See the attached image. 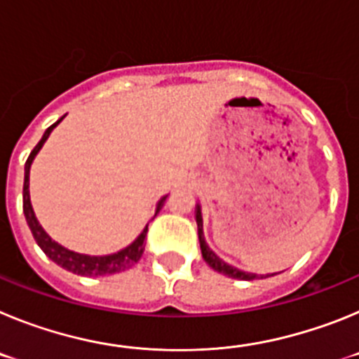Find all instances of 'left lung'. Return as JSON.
I'll list each match as a JSON object with an SVG mask.
<instances>
[{
  "label": "left lung",
  "mask_w": 359,
  "mask_h": 359,
  "mask_svg": "<svg viewBox=\"0 0 359 359\" xmlns=\"http://www.w3.org/2000/svg\"><path fill=\"white\" fill-rule=\"evenodd\" d=\"M196 223H198V236H199V244H201V255L210 268H214L215 271L228 275V277L231 278H239V280H253V278H259V275L246 273V271H241V269L226 264V262L221 261V259H219V257L208 248L207 243H205V237H203V217H201V210H199V207H198V212H196Z\"/></svg>",
  "instance_id": "left-lung-1"
}]
</instances>
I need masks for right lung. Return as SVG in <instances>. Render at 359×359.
Instances as JSON below:
<instances>
[{
  "mask_svg": "<svg viewBox=\"0 0 359 359\" xmlns=\"http://www.w3.org/2000/svg\"><path fill=\"white\" fill-rule=\"evenodd\" d=\"M65 118V116H62ZM61 118V120H62ZM57 120L53 126H50L46 131H44L43 138L39 140V144L34 147V151L30 152L27 163H25V185H23V212L25 217H27V223L32 230V236L36 239V243L39 244V248L46 253V257H50L55 264H59L61 268L68 269L72 273L82 275V277H102V275H111V273H118V271H123V269H129L131 266H135L136 262L140 261V257L144 255L145 250V236H147V226L144 228V231L140 233V237L128 246L126 250L118 253H113V255L106 257H90V255H81V253L69 252V250L62 248L61 244H57L55 241H52V237L46 233V231L41 228V224L37 223L36 215H34V210H32L30 205V196H28V174H30V165L32 160L36 158V154L39 152V149L43 147V144L46 142V138L50 136L52 129L55 128L57 123L61 122ZM167 198L161 199L158 203L156 214L161 210V207L165 205Z\"/></svg>",
  "mask_w": 359,
  "mask_h": 359,
  "instance_id": "add662e5",
  "label": "right lung"
}]
</instances>
